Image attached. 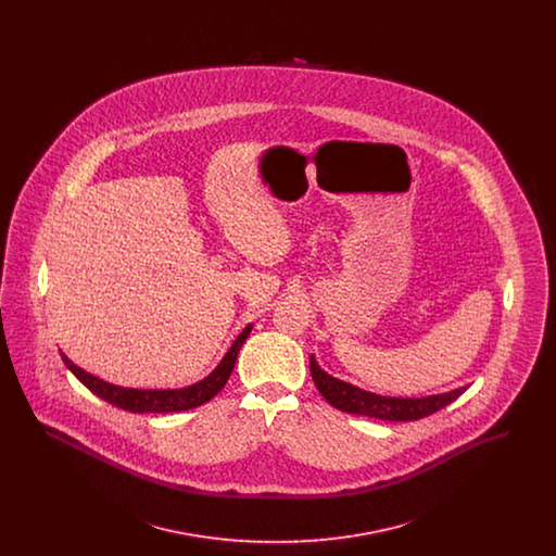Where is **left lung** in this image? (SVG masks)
Segmentation results:
<instances>
[{
  "label": "left lung",
  "instance_id": "left-lung-1",
  "mask_svg": "<svg viewBox=\"0 0 556 556\" xmlns=\"http://www.w3.org/2000/svg\"><path fill=\"white\" fill-rule=\"evenodd\" d=\"M311 375H313V381H315L318 392L331 406H336L344 413L372 417V419H383V421H417V419H424V417H429V415L442 410L444 406H448L450 402H454L467 390V388H458V390H452L448 394L427 397L377 396V394L358 390V388H354L345 381H340V379L327 375L325 370L318 367L315 356H311Z\"/></svg>",
  "mask_w": 556,
  "mask_h": 556
}]
</instances>
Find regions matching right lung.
<instances>
[{
  "label": "right lung",
  "instance_id": "obj_1",
  "mask_svg": "<svg viewBox=\"0 0 556 556\" xmlns=\"http://www.w3.org/2000/svg\"><path fill=\"white\" fill-rule=\"evenodd\" d=\"M250 331H252V325H248L239 333L238 340L229 348L225 358L218 363V367L212 370L206 379H202L195 386L184 388V390H131V388H118V386L106 383V381H102V379H98V377H93V375L79 369L64 354H62V361H64V365L68 369L75 372V377L79 379L87 390H91L96 396L106 400V402L123 408V410H131V413H179V410H189V408H195V406L208 402V400H212L225 388L231 370L236 367L239 348L245 342Z\"/></svg>",
  "mask_w": 556,
  "mask_h": 556
}]
</instances>
